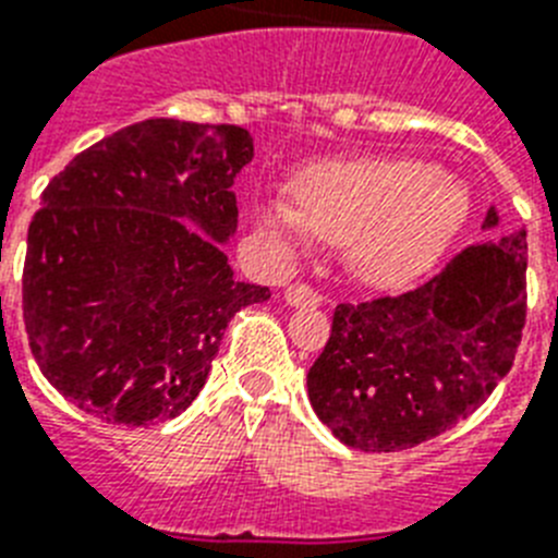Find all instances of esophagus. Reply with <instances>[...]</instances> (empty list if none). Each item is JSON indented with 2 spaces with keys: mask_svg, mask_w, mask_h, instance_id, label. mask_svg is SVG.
<instances>
[{
  "mask_svg": "<svg viewBox=\"0 0 558 558\" xmlns=\"http://www.w3.org/2000/svg\"><path fill=\"white\" fill-rule=\"evenodd\" d=\"M289 306H320L323 294L317 289H312L308 283H292V287L283 292Z\"/></svg>",
  "mask_w": 558,
  "mask_h": 558,
  "instance_id": "obj_1",
  "label": "esophagus"
}]
</instances>
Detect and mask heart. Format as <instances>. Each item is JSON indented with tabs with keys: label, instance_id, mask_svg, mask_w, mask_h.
<instances>
[{
	"label": "heart",
	"instance_id": "heart-1",
	"mask_svg": "<svg viewBox=\"0 0 558 558\" xmlns=\"http://www.w3.org/2000/svg\"><path fill=\"white\" fill-rule=\"evenodd\" d=\"M294 198L271 201L266 223L283 241L340 243L374 283H402L428 269L468 215L457 181L414 158H345L308 167Z\"/></svg>",
	"mask_w": 558,
	"mask_h": 558
}]
</instances>
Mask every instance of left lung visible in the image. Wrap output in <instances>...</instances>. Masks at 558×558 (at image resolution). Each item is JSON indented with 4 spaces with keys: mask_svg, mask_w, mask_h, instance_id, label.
<instances>
[{
    "mask_svg": "<svg viewBox=\"0 0 558 558\" xmlns=\"http://www.w3.org/2000/svg\"><path fill=\"white\" fill-rule=\"evenodd\" d=\"M482 227H496L488 209ZM527 232L474 243L402 294L337 303L308 400L340 442L402 451L474 414L513 366L527 317Z\"/></svg>",
    "mask_w": 558,
    "mask_h": 558,
    "instance_id": "1",
    "label": "left lung"
}]
</instances>
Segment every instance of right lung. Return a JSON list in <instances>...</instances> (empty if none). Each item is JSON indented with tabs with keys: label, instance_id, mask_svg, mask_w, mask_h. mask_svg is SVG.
<instances>
[{
	"label": "right lung",
	"instance_id": "1",
	"mask_svg": "<svg viewBox=\"0 0 558 558\" xmlns=\"http://www.w3.org/2000/svg\"><path fill=\"white\" fill-rule=\"evenodd\" d=\"M238 124L147 119L53 175L27 227L22 320L41 374L116 425L172 420L207 383L229 320L269 301L238 283L232 184L252 161Z\"/></svg>",
	"mask_w": 558,
	"mask_h": 558
}]
</instances>
